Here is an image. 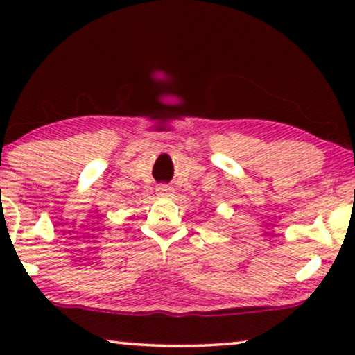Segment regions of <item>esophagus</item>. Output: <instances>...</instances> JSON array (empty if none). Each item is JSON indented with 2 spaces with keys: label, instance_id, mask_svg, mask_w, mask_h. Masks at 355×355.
<instances>
[{
  "label": "esophagus",
  "instance_id": "esophagus-1",
  "mask_svg": "<svg viewBox=\"0 0 355 355\" xmlns=\"http://www.w3.org/2000/svg\"><path fill=\"white\" fill-rule=\"evenodd\" d=\"M157 193L159 197H171L174 193V189L171 186H166V184H162V186L157 187Z\"/></svg>",
  "mask_w": 355,
  "mask_h": 355
}]
</instances>
